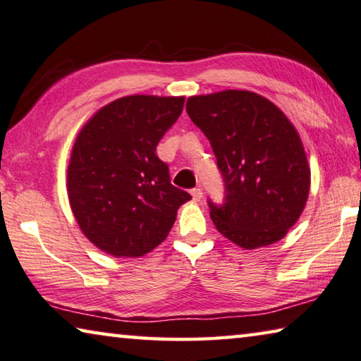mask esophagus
Instances as JSON below:
<instances>
[{"label": "esophagus", "instance_id": "obj_1", "mask_svg": "<svg viewBox=\"0 0 361 361\" xmlns=\"http://www.w3.org/2000/svg\"><path fill=\"white\" fill-rule=\"evenodd\" d=\"M190 195H192V198L195 200V202H200V200L203 198V190H202V188H192Z\"/></svg>", "mask_w": 361, "mask_h": 361}]
</instances>
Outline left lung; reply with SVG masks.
<instances>
[{
  "mask_svg": "<svg viewBox=\"0 0 361 361\" xmlns=\"http://www.w3.org/2000/svg\"><path fill=\"white\" fill-rule=\"evenodd\" d=\"M190 120L217 158L226 203L209 202L216 228L245 250L288 233L305 208L310 168L299 133L269 99L227 90L187 100Z\"/></svg>",
  "mask_w": 361,
  "mask_h": 361,
  "instance_id": "obj_1",
  "label": "left lung"
}]
</instances>
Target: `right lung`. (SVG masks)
Instances as JSON below:
<instances>
[{
	"label": "right lung",
	"mask_w": 361,
	"mask_h": 361,
	"mask_svg": "<svg viewBox=\"0 0 361 361\" xmlns=\"http://www.w3.org/2000/svg\"><path fill=\"white\" fill-rule=\"evenodd\" d=\"M185 97L135 94L99 109L76 135L67 169L70 208L87 240L114 257L163 243L192 197L171 184L157 145Z\"/></svg>",
	"instance_id": "right-lung-1"
}]
</instances>
